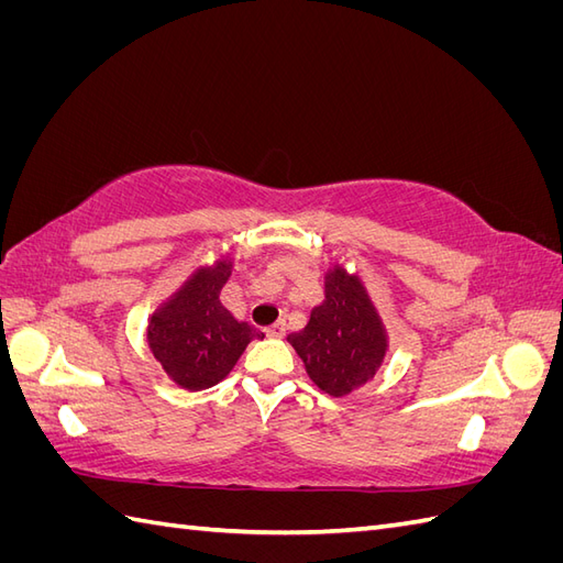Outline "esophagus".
Returning a JSON list of instances; mask_svg holds the SVG:
<instances>
[{
  "label": "esophagus",
  "instance_id": "esophagus-1",
  "mask_svg": "<svg viewBox=\"0 0 563 563\" xmlns=\"http://www.w3.org/2000/svg\"><path fill=\"white\" fill-rule=\"evenodd\" d=\"M284 321H275V323H272V327H267L265 329V333L269 335V338H284Z\"/></svg>",
  "mask_w": 563,
  "mask_h": 563
}]
</instances>
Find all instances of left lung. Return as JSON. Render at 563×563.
Segmentation results:
<instances>
[{
    "instance_id": "obj_1",
    "label": "left lung",
    "mask_w": 563,
    "mask_h": 563,
    "mask_svg": "<svg viewBox=\"0 0 563 563\" xmlns=\"http://www.w3.org/2000/svg\"><path fill=\"white\" fill-rule=\"evenodd\" d=\"M312 383L331 397H345L380 368L387 333L364 282L335 265L323 282V302L308 327L288 335Z\"/></svg>"
}]
</instances>
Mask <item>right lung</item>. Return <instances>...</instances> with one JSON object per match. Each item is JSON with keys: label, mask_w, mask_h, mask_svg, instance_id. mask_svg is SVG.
Masks as SVG:
<instances>
[{"label": "right lung", "mask_w": 563, "mask_h": 563, "mask_svg": "<svg viewBox=\"0 0 563 563\" xmlns=\"http://www.w3.org/2000/svg\"><path fill=\"white\" fill-rule=\"evenodd\" d=\"M230 261L199 267L147 323V345L176 385L207 389L223 380L253 338L251 323L236 321L220 302Z\"/></svg>", "instance_id": "add662e5"}]
</instances>
